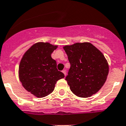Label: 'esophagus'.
I'll return each instance as SVG.
<instances>
[{
	"label": "esophagus",
	"instance_id": "esophagus-1",
	"mask_svg": "<svg viewBox=\"0 0 126 126\" xmlns=\"http://www.w3.org/2000/svg\"><path fill=\"white\" fill-rule=\"evenodd\" d=\"M62 72L64 74V75H65V76H66V70H63V71H62Z\"/></svg>",
	"mask_w": 126,
	"mask_h": 126
}]
</instances>
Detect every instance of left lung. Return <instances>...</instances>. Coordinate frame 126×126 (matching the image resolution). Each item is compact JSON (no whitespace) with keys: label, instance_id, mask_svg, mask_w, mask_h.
Returning a JSON list of instances; mask_svg holds the SVG:
<instances>
[{"label":"left lung","instance_id":"left-lung-1","mask_svg":"<svg viewBox=\"0 0 126 126\" xmlns=\"http://www.w3.org/2000/svg\"><path fill=\"white\" fill-rule=\"evenodd\" d=\"M70 68L65 78L70 90L80 97H89L104 85L109 72L107 60L92 43H76L63 47Z\"/></svg>","mask_w":126,"mask_h":126}]
</instances>
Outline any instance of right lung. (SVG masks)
<instances>
[{
	"instance_id": "right-lung-1",
	"label": "right lung",
	"mask_w": 126,
	"mask_h": 126,
	"mask_svg": "<svg viewBox=\"0 0 126 126\" xmlns=\"http://www.w3.org/2000/svg\"><path fill=\"white\" fill-rule=\"evenodd\" d=\"M57 47L47 42L35 43L25 52L20 63L18 75L22 86L38 98L52 92L57 81L65 77L51 57Z\"/></svg>"
}]
</instances>
